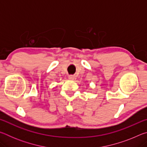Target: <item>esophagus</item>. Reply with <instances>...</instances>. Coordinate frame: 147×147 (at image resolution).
Here are the masks:
<instances>
[{
	"label": "esophagus",
	"mask_w": 147,
	"mask_h": 147,
	"mask_svg": "<svg viewBox=\"0 0 147 147\" xmlns=\"http://www.w3.org/2000/svg\"><path fill=\"white\" fill-rule=\"evenodd\" d=\"M69 79L71 80H74V76L73 75H69Z\"/></svg>",
	"instance_id": "obj_1"
}]
</instances>
